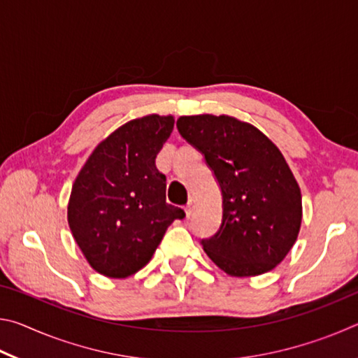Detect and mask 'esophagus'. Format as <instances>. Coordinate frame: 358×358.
I'll return each instance as SVG.
<instances>
[{"label":"esophagus","mask_w":358,"mask_h":358,"mask_svg":"<svg viewBox=\"0 0 358 358\" xmlns=\"http://www.w3.org/2000/svg\"><path fill=\"white\" fill-rule=\"evenodd\" d=\"M194 208H196V203H194V201L191 199L189 202L186 203V207H185V211H186V216L189 217L192 213H194Z\"/></svg>","instance_id":"1"}]
</instances>
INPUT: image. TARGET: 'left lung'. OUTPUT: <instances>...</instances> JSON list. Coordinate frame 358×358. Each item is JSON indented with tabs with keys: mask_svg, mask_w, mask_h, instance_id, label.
<instances>
[{
	"mask_svg": "<svg viewBox=\"0 0 358 358\" xmlns=\"http://www.w3.org/2000/svg\"><path fill=\"white\" fill-rule=\"evenodd\" d=\"M177 128L221 187V226L201 241L203 251L230 276L273 270L301 224L300 187L281 151L252 124L227 115L180 117Z\"/></svg>",
	"mask_w": 358,
	"mask_h": 358,
	"instance_id": "1",
	"label": "left lung"
}]
</instances>
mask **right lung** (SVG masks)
Listing matches in <instances>:
<instances>
[{
  "instance_id": "obj_1",
  "label": "right lung",
  "mask_w": 358,
  "mask_h": 358,
  "mask_svg": "<svg viewBox=\"0 0 358 358\" xmlns=\"http://www.w3.org/2000/svg\"><path fill=\"white\" fill-rule=\"evenodd\" d=\"M172 115L131 120L102 141L72 185L68 222L88 264L128 278L153 257L167 227L185 211L166 202L156 156L173 131Z\"/></svg>"
}]
</instances>
